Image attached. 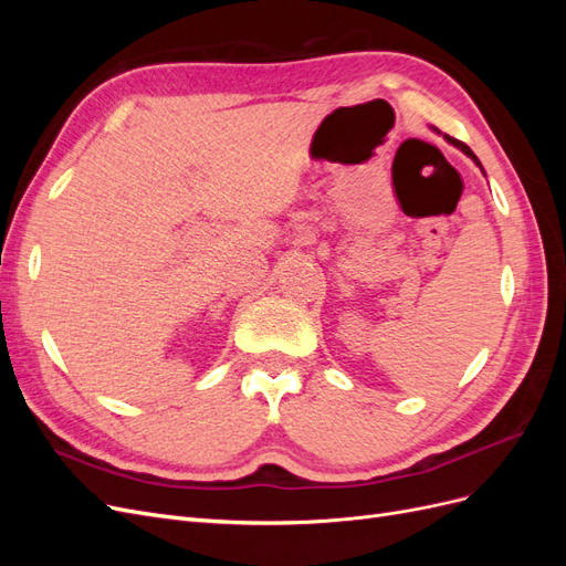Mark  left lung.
Masks as SVG:
<instances>
[{"instance_id":"8db88e82","label":"left lung","mask_w":566,"mask_h":566,"mask_svg":"<svg viewBox=\"0 0 566 566\" xmlns=\"http://www.w3.org/2000/svg\"><path fill=\"white\" fill-rule=\"evenodd\" d=\"M447 142H449V144H453V146H458V148H460L462 153H465V156H470V158H472V160H474V163H476L479 167H482V163H479V160H476V156H474V153H472V150H470V148H468L465 144H462V142H458V139H451V136H447ZM482 172H484V167H482Z\"/></svg>"}]
</instances>
